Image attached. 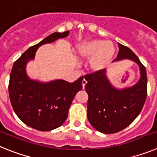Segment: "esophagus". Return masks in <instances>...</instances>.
Listing matches in <instances>:
<instances>
[{
	"label": "esophagus",
	"mask_w": 157,
	"mask_h": 157,
	"mask_svg": "<svg viewBox=\"0 0 157 157\" xmlns=\"http://www.w3.org/2000/svg\"><path fill=\"white\" fill-rule=\"evenodd\" d=\"M86 83H87V81L85 79V78H84V79L82 80V88L83 89L85 88V86H86Z\"/></svg>",
	"instance_id": "esophagus-1"
}]
</instances>
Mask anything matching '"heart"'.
Instances as JSON below:
<instances>
[{
    "label": "heart",
    "mask_w": 157,
    "mask_h": 157,
    "mask_svg": "<svg viewBox=\"0 0 157 157\" xmlns=\"http://www.w3.org/2000/svg\"><path fill=\"white\" fill-rule=\"evenodd\" d=\"M81 56L90 59V67L94 71H101L108 67L115 54L112 43L102 40L88 41L78 47Z\"/></svg>",
    "instance_id": "b5f03b06"
}]
</instances>
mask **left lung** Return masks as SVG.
<instances>
[{
  "label": "left lung",
  "mask_w": 157,
  "mask_h": 157,
  "mask_svg": "<svg viewBox=\"0 0 157 157\" xmlns=\"http://www.w3.org/2000/svg\"><path fill=\"white\" fill-rule=\"evenodd\" d=\"M119 48L116 61L130 59L139 65L141 78L135 86L118 90L109 83L105 69L85 75L88 120L96 130L107 134L119 132L132 123L140 114L147 97L145 66L128 47L119 43Z\"/></svg>",
  "instance_id": "1"
}]
</instances>
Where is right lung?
<instances>
[{"label": "right lung", "mask_w": 157, "mask_h": 157, "mask_svg": "<svg viewBox=\"0 0 157 157\" xmlns=\"http://www.w3.org/2000/svg\"><path fill=\"white\" fill-rule=\"evenodd\" d=\"M68 34L69 31L50 34L25 51L12 67L8 83L11 104L18 117L35 130L48 131L61 126L75 96L82 89V77L73 82L56 80L41 83L30 79L26 74V64L34 59L38 47Z\"/></svg>", "instance_id": "add662e5"}]
</instances>
